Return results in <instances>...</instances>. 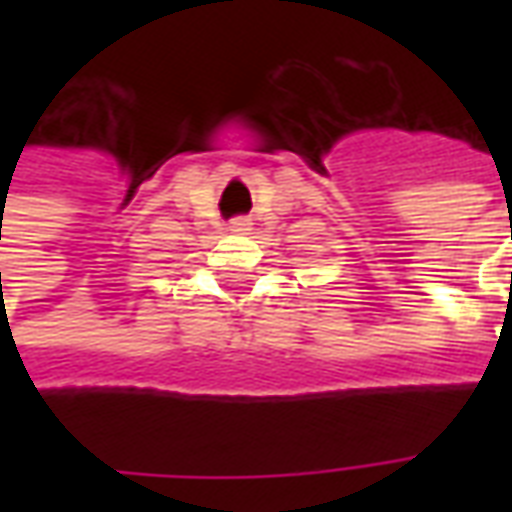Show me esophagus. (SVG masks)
<instances>
[{"mask_svg":"<svg viewBox=\"0 0 512 512\" xmlns=\"http://www.w3.org/2000/svg\"><path fill=\"white\" fill-rule=\"evenodd\" d=\"M249 230H252V219H246V216H235L230 222V233H249Z\"/></svg>","mask_w":512,"mask_h":512,"instance_id":"1","label":"esophagus"}]
</instances>
